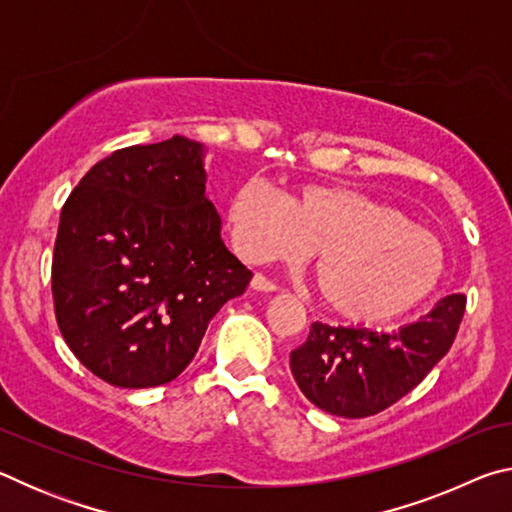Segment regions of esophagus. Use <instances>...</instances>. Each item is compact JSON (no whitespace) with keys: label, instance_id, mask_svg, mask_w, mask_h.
<instances>
[{"label":"esophagus","instance_id":"obj_1","mask_svg":"<svg viewBox=\"0 0 512 512\" xmlns=\"http://www.w3.org/2000/svg\"><path fill=\"white\" fill-rule=\"evenodd\" d=\"M250 287H253L255 291H262V293H275V291H280V287H277L275 282L268 280V277L262 275V273H255V275H253V280H250Z\"/></svg>","mask_w":512,"mask_h":512}]
</instances>
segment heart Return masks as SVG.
I'll return each instance as SVG.
<instances>
[{"label":"heart","instance_id":"b5f03b06","mask_svg":"<svg viewBox=\"0 0 512 512\" xmlns=\"http://www.w3.org/2000/svg\"><path fill=\"white\" fill-rule=\"evenodd\" d=\"M228 219L232 244L253 264L298 262L316 250L320 298L357 323L406 314L445 273V250L431 232L359 189L302 185L287 201L253 178L232 194Z\"/></svg>","mask_w":512,"mask_h":512}]
</instances>
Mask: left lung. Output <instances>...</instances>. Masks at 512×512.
Masks as SVG:
<instances>
[{
    "label": "left lung",
    "mask_w": 512,
    "mask_h": 512,
    "mask_svg": "<svg viewBox=\"0 0 512 512\" xmlns=\"http://www.w3.org/2000/svg\"><path fill=\"white\" fill-rule=\"evenodd\" d=\"M465 296L436 302L427 316L384 334L314 323L291 352V372L311 404L341 418H368L411 393L456 339Z\"/></svg>",
    "instance_id": "1"
}]
</instances>
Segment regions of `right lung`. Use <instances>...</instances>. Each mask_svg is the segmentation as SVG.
I'll return each mask as SVG.
<instances>
[{
    "label": "right lung",
    "mask_w": 512,
    "mask_h": 512,
    "mask_svg": "<svg viewBox=\"0 0 512 512\" xmlns=\"http://www.w3.org/2000/svg\"><path fill=\"white\" fill-rule=\"evenodd\" d=\"M205 146L171 140L110 153L63 205L51 262L69 350L119 388L169 384L253 273L225 248L205 194Z\"/></svg>",
    "instance_id": "1"
}]
</instances>
